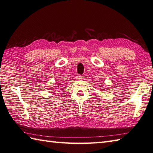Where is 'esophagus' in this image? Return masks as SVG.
<instances>
[{
  "label": "esophagus",
  "instance_id": "1",
  "mask_svg": "<svg viewBox=\"0 0 153 153\" xmlns=\"http://www.w3.org/2000/svg\"><path fill=\"white\" fill-rule=\"evenodd\" d=\"M76 78L77 79H83V76H82V75H77L76 76Z\"/></svg>",
  "mask_w": 153,
  "mask_h": 153
}]
</instances>
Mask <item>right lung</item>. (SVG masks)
I'll return each mask as SVG.
<instances>
[{"label":"right lung","instance_id":"obj_1","mask_svg":"<svg viewBox=\"0 0 153 153\" xmlns=\"http://www.w3.org/2000/svg\"><path fill=\"white\" fill-rule=\"evenodd\" d=\"M56 89H57V88H56Z\"/></svg>","mask_w":153,"mask_h":153}]
</instances>
